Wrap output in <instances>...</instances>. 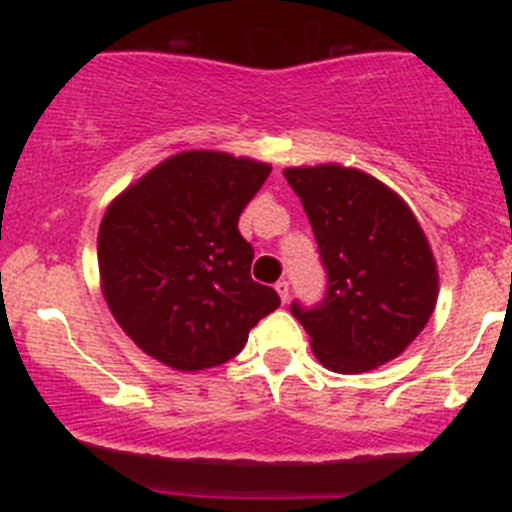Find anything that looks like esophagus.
<instances>
[{"label": "esophagus", "instance_id": "obj_1", "mask_svg": "<svg viewBox=\"0 0 512 512\" xmlns=\"http://www.w3.org/2000/svg\"><path fill=\"white\" fill-rule=\"evenodd\" d=\"M275 289H277V294H280L282 302H287V299H289V282L280 280V282H277V285H275Z\"/></svg>", "mask_w": 512, "mask_h": 512}]
</instances>
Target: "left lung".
<instances>
[{
	"label": "left lung",
	"instance_id": "8db88e82",
	"mask_svg": "<svg viewBox=\"0 0 512 512\" xmlns=\"http://www.w3.org/2000/svg\"><path fill=\"white\" fill-rule=\"evenodd\" d=\"M327 267L319 307L292 304L327 369L364 374L423 332L438 299L436 257L399 193L339 163L285 168Z\"/></svg>",
	"mask_w": 512,
	"mask_h": 512
}]
</instances>
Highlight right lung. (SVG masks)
<instances>
[{
	"label": "right lung",
	"instance_id": "add662e5",
	"mask_svg": "<svg viewBox=\"0 0 512 512\" xmlns=\"http://www.w3.org/2000/svg\"><path fill=\"white\" fill-rule=\"evenodd\" d=\"M272 165L223 151H183L128 185L98 227L101 292L138 349L178 371L230 361L280 307L250 277L237 230Z\"/></svg>",
	"mask_w": 512,
	"mask_h": 512
}]
</instances>
